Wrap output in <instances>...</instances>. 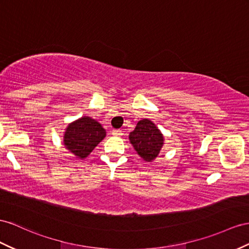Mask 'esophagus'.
<instances>
[{"label":"esophagus","instance_id":"esophagus-1","mask_svg":"<svg viewBox=\"0 0 249 249\" xmlns=\"http://www.w3.org/2000/svg\"><path fill=\"white\" fill-rule=\"evenodd\" d=\"M111 132H112V135L116 136V137H120V136L123 135V131L120 130V129H113Z\"/></svg>","mask_w":249,"mask_h":249}]
</instances>
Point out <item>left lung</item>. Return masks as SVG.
<instances>
[{
    "label": "left lung",
    "mask_w": 249,
    "mask_h": 249,
    "mask_svg": "<svg viewBox=\"0 0 249 249\" xmlns=\"http://www.w3.org/2000/svg\"><path fill=\"white\" fill-rule=\"evenodd\" d=\"M129 140L139 156L150 162L156 159L163 146V136L158 127L147 119L139 121Z\"/></svg>",
    "instance_id": "8db88e82"
}]
</instances>
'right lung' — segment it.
<instances>
[{
	"label": "right lung",
	"instance_id": "obj_1",
	"mask_svg": "<svg viewBox=\"0 0 249 249\" xmlns=\"http://www.w3.org/2000/svg\"><path fill=\"white\" fill-rule=\"evenodd\" d=\"M105 136V129L99 122L89 117H83L68 125L64 135V145L74 156L84 159Z\"/></svg>",
	"mask_w": 249,
	"mask_h": 249
}]
</instances>
